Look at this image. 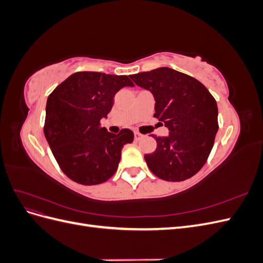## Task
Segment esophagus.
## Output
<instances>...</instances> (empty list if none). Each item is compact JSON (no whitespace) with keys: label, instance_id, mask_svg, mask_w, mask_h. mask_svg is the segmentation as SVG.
I'll list each match as a JSON object with an SVG mask.
<instances>
[{"label":"esophagus","instance_id":"obj_1","mask_svg":"<svg viewBox=\"0 0 263 263\" xmlns=\"http://www.w3.org/2000/svg\"><path fill=\"white\" fill-rule=\"evenodd\" d=\"M142 138V135L141 134H139V133H135V140H139V139H141Z\"/></svg>","mask_w":263,"mask_h":263}]
</instances>
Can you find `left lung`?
<instances>
[{
    "mask_svg": "<svg viewBox=\"0 0 263 263\" xmlns=\"http://www.w3.org/2000/svg\"><path fill=\"white\" fill-rule=\"evenodd\" d=\"M138 86L154 95L155 117L169 129L157 137V148L145 155L155 176L180 182L202 169L218 130V109L210 91L196 79L161 67L130 76Z\"/></svg>",
    "mask_w": 263,
    "mask_h": 263,
    "instance_id": "8db88e82",
    "label": "left lung"
}]
</instances>
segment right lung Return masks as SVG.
<instances>
[{"mask_svg":"<svg viewBox=\"0 0 263 263\" xmlns=\"http://www.w3.org/2000/svg\"><path fill=\"white\" fill-rule=\"evenodd\" d=\"M134 86L127 76L76 72L60 83L46 104L44 133L63 173L83 185L107 181L118 168L124 145L134 133L117 135L100 127L113 107L115 94Z\"/></svg>","mask_w":263,"mask_h":263,"instance_id":"obj_1","label":"right lung"}]
</instances>
